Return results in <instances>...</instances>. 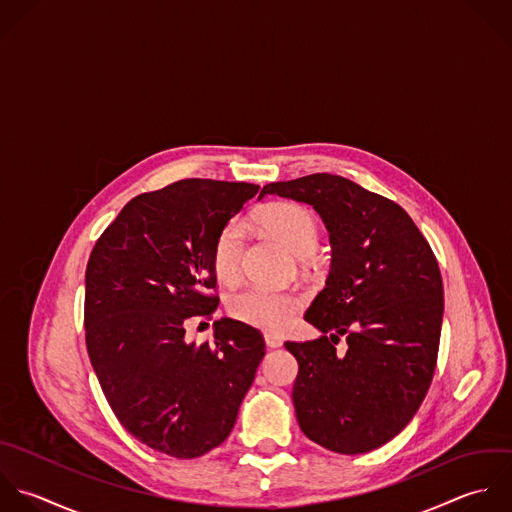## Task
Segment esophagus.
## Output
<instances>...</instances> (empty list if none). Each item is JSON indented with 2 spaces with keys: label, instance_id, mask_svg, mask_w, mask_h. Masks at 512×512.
Returning a JSON list of instances; mask_svg holds the SVG:
<instances>
[{
  "label": "esophagus",
  "instance_id": "1",
  "mask_svg": "<svg viewBox=\"0 0 512 512\" xmlns=\"http://www.w3.org/2000/svg\"><path fill=\"white\" fill-rule=\"evenodd\" d=\"M265 345L269 349H279L283 345V341L277 337V335H271V333H265Z\"/></svg>",
  "mask_w": 512,
  "mask_h": 512
}]
</instances>
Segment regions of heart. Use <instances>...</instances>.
<instances>
[{
    "label": "heart",
    "instance_id": "1",
    "mask_svg": "<svg viewBox=\"0 0 512 512\" xmlns=\"http://www.w3.org/2000/svg\"><path fill=\"white\" fill-rule=\"evenodd\" d=\"M259 225L283 243L293 255L305 259L315 253L319 245V223L315 213L299 203H275L263 209L257 217ZM245 227L239 219L229 221L217 235L213 243L211 263L215 277L225 283L233 285L239 281L243 273V257H245ZM301 305L299 295L291 291H271L263 287H249L235 293L229 303L227 311L233 319L265 329V331H285L297 309Z\"/></svg>",
    "mask_w": 512,
    "mask_h": 512
}]
</instances>
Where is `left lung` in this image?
I'll return each mask as SVG.
<instances>
[{"label":"left lung","mask_w":512,"mask_h":512,"mask_svg":"<svg viewBox=\"0 0 512 512\" xmlns=\"http://www.w3.org/2000/svg\"><path fill=\"white\" fill-rule=\"evenodd\" d=\"M265 195L311 205L333 249L325 289L305 313L321 337L285 343L299 363V427L333 453L379 449L409 425L435 375L445 311L435 253L401 205L341 175L269 183Z\"/></svg>","instance_id":"left-lung-1"}]
</instances>
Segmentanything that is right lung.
Here are the masks:
<instances>
[{
  "label": "right lung",
  "mask_w": 512,
  "mask_h": 512,
  "mask_svg": "<svg viewBox=\"0 0 512 512\" xmlns=\"http://www.w3.org/2000/svg\"><path fill=\"white\" fill-rule=\"evenodd\" d=\"M257 191L183 179L141 193L89 255L85 343L103 395L127 433L175 459L229 437L265 355L261 333L227 317L213 323V343L185 341L187 325L219 305L213 243Z\"/></svg>",
  "instance_id": "right-lung-1"
}]
</instances>
